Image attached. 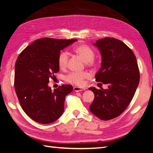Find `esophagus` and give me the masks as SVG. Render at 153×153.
<instances>
[{
  "mask_svg": "<svg viewBox=\"0 0 153 153\" xmlns=\"http://www.w3.org/2000/svg\"><path fill=\"white\" fill-rule=\"evenodd\" d=\"M73 90L75 91V92H80V91H82L85 90V89H84V88H81V87H73Z\"/></svg>",
  "mask_w": 153,
  "mask_h": 153,
  "instance_id": "esophagus-1",
  "label": "esophagus"
}]
</instances>
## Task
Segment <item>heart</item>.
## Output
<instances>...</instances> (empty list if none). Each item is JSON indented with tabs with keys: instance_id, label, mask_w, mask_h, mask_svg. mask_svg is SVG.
Wrapping results in <instances>:
<instances>
[{
	"instance_id": "obj_1",
	"label": "heart",
	"mask_w": 153,
	"mask_h": 153,
	"mask_svg": "<svg viewBox=\"0 0 153 153\" xmlns=\"http://www.w3.org/2000/svg\"><path fill=\"white\" fill-rule=\"evenodd\" d=\"M73 51L85 62L86 65L93 66L96 64V62L94 59L95 52L89 46L85 44H80L74 47ZM68 60L69 54L66 51H62L60 53L57 58V63L59 68L61 69H65L68 66ZM89 77V73L87 72H71L66 76V80L69 84L77 86H83L85 84V80Z\"/></svg>"
}]
</instances>
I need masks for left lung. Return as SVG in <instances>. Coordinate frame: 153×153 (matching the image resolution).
Instances as JSON below:
<instances>
[{
  "instance_id": "1",
  "label": "left lung",
  "mask_w": 153,
  "mask_h": 153,
  "mask_svg": "<svg viewBox=\"0 0 153 153\" xmlns=\"http://www.w3.org/2000/svg\"><path fill=\"white\" fill-rule=\"evenodd\" d=\"M93 45L101 55V67L96 74V81L107 84L108 88H89L94 94L90 111L108 121L121 115L130 103L139 84V69L135 54L123 41L105 38Z\"/></svg>"
}]
</instances>
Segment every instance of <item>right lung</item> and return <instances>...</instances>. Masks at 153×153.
<instances>
[{"label":"right lung","mask_w":153,"mask_h":153,"mask_svg":"<svg viewBox=\"0 0 153 153\" xmlns=\"http://www.w3.org/2000/svg\"><path fill=\"white\" fill-rule=\"evenodd\" d=\"M77 39L41 38L34 41L18 57L15 64V88L22 109L32 120L50 124L61 116L71 85L52 91L49 79L59 72L57 58L61 50Z\"/></svg>","instance_id":"1"}]
</instances>
